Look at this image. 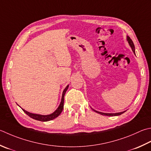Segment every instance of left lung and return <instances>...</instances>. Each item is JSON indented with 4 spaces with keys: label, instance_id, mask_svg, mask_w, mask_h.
<instances>
[{
    "label": "left lung",
    "instance_id": "1",
    "mask_svg": "<svg viewBox=\"0 0 151 151\" xmlns=\"http://www.w3.org/2000/svg\"><path fill=\"white\" fill-rule=\"evenodd\" d=\"M127 40L128 41V43L129 45H130L131 48L133 50V52H134L135 53V46H134V42H133L132 40L130 38H129V37H127ZM95 112H96V113H99V114H101L102 115H105V116H119V115H120L122 114V113H124L125 111L124 112H121V113H101V112H99V111H97L96 110H93Z\"/></svg>",
    "mask_w": 151,
    "mask_h": 151
}]
</instances>
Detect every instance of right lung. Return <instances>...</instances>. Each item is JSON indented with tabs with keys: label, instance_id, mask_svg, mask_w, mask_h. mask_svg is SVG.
<instances>
[{
	"label": "right lung",
	"instance_id": "obj_1",
	"mask_svg": "<svg viewBox=\"0 0 151 151\" xmlns=\"http://www.w3.org/2000/svg\"><path fill=\"white\" fill-rule=\"evenodd\" d=\"M68 87H69V85L65 88V90L63 91V94H62V98H61V101L60 103V105L59 106L58 108L56 109V111H54V113H52L51 114L49 115H40V114H32L30 113L29 112L25 111L24 109H22V110L24 111V113L28 115L29 116H30L32 119H33L35 120H37L38 121H42V122H47V121H50L52 120L53 119H55L56 117H58L59 115L61 114V113L63 111V104H64V96L65 94L66 91L68 89Z\"/></svg>",
	"mask_w": 151,
	"mask_h": 151
}]
</instances>
